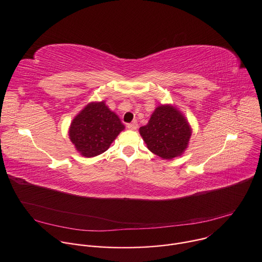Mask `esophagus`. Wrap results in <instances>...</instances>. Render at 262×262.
Returning a JSON list of instances; mask_svg holds the SVG:
<instances>
[{
  "mask_svg": "<svg viewBox=\"0 0 262 262\" xmlns=\"http://www.w3.org/2000/svg\"><path fill=\"white\" fill-rule=\"evenodd\" d=\"M137 127H138V125H137V122H136V121L130 122V124H128V125H127V128H128V129H130V130H136V129H137Z\"/></svg>",
  "mask_w": 262,
  "mask_h": 262,
  "instance_id": "34e87169",
  "label": "esophagus"
}]
</instances>
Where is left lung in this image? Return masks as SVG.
<instances>
[{"mask_svg": "<svg viewBox=\"0 0 262 262\" xmlns=\"http://www.w3.org/2000/svg\"><path fill=\"white\" fill-rule=\"evenodd\" d=\"M191 133L187 118L169 103L158 105L148 124L140 128L147 148L163 160L181 157L188 147Z\"/></svg>", "mask_w": 262, "mask_h": 262, "instance_id": "1", "label": "left lung"}]
</instances>
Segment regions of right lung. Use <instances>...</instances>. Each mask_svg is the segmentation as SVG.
I'll use <instances>...</instances> for the list:
<instances>
[{"mask_svg":"<svg viewBox=\"0 0 262 262\" xmlns=\"http://www.w3.org/2000/svg\"><path fill=\"white\" fill-rule=\"evenodd\" d=\"M125 129L118 115L102 101L89 102L77 114L69 129L70 140L84 158H93L109 149Z\"/></svg>","mask_w":262,"mask_h":262,"instance_id":"obj_1","label":"right lung"}]
</instances>
